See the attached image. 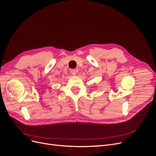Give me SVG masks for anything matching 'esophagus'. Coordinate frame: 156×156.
<instances>
[{"instance_id": "34e87169", "label": "esophagus", "mask_w": 156, "mask_h": 156, "mask_svg": "<svg viewBox=\"0 0 156 156\" xmlns=\"http://www.w3.org/2000/svg\"><path fill=\"white\" fill-rule=\"evenodd\" d=\"M76 72H77V71H76V69H72V70L71 71V74H72V75H73V76H74V75H76Z\"/></svg>"}]
</instances>
